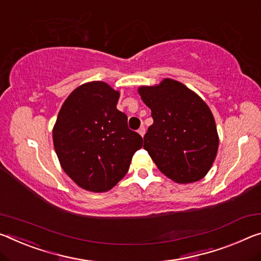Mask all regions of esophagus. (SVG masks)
<instances>
[{
  "label": "esophagus",
  "instance_id": "esophagus-1",
  "mask_svg": "<svg viewBox=\"0 0 261 261\" xmlns=\"http://www.w3.org/2000/svg\"><path fill=\"white\" fill-rule=\"evenodd\" d=\"M138 134H139L140 136H142V137H143L144 135H145V127H144V125H142V126L139 127V129H138Z\"/></svg>",
  "mask_w": 261,
  "mask_h": 261
}]
</instances>
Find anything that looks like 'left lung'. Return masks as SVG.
<instances>
[{
	"label": "left lung",
	"instance_id": "obj_1",
	"mask_svg": "<svg viewBox=\"0 0 261 261\" xmlns=\"http://www.w3.org/2000/svg\"><path fill=\"white\" fill-rule=\"evenodd\" d=\"M153 124L144 148L161 173L177 184L201 180L212 167L218 136L209 107L180 82L165 79L159 86L140 87Z\"/></svg>",
	"mask_w": 261,
	"mask_h": 261
}]
</instances>
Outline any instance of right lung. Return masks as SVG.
<instances>
[{
	"instance_id": "add662e5",
	"label": "right lung",
	"mask_w": 261,
	"mask_h": 261,
	"mask_svg": "<svg viewBox=\"0 0 261 261\" xmlns=\"http://www.w3.org/2000/svg\"><path fill=\"white\" fill-rule=\"evenodd\" d=\"M118 97L106 82L82 85L66 98L53 129L61 167L90 192L113 188L143 146L142 136L127 127L126 115L116 108Z\"/></svg>"
}]
</instances>
